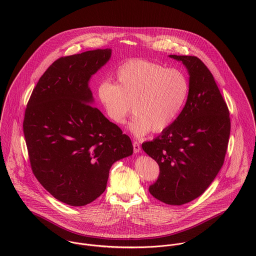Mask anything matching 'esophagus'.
<instances>
[{
  "instance_id": "esophagus-1",
  "label": "esophagus",
  "mask_w": 256,
  "mask_h": 256,
  "mask_svg": "<svg viewBox=\"0 0 256 256\" xmlns=\"http://www.w3.org/2000/svg\"><path fill=\"white\" fill-rule=\"evenodd\" d=\"M133 148H134V152H135V154L139 152L141 150V145H140V143L137 142V141H134V142H133Z\"/></svg>"
}]
</instances>
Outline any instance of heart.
<instances>
[{"label": "heart", "instance_id": "b5f03b06", "mask_svg": "<svg viewBox=\"0 0 256 256\" xmlns=\"http://www.w3.org/2000/svg\"><path fill=\"white\" fill-rule=\"evenodd\" d=\"M117 84L100 80L96 94L108 117L123 124L133 110L130 130L136 136L148 131L160 133L178 118L186 100L189 84L185 74L174 68L145 60L131 59L115 71Z\"/></svg>", "mask_w": 256, "mask_h": 256}]
</instances>
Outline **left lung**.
I'll return each instance as SVG.
<instances>
[{"label": "left lung", "instance_id": "left-lung-1", "mask_svg": "<svg viewBox=\"0 0 256 256\" xmlns=\"http://www.w3.org/2000/svg\"><path fill=\"white\" fill-rule=\"evenodd\" d=\"M189 74V92L182 111L166 130L143 150L160 166L150 193L168 205H182L199 197L224 164L230 119L219 88L206 65L195 56L170 55Z\"/></svg>", "mask_w": 256, "mask_h": 256}]
</instances>
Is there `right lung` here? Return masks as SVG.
<instances>
[{"mask_svg":"<svg viewBox=\"0 0 256 256\" xmlns=\"http://www.w3.org/2000/svg\"><path fill=\"white\" fill-rule=\"evenodd\" d=\"M111 56L96 49L61 57L32 90L24 119L30 166L57 200L84 206L106 188L111 166L133 154L131 139L96 108L88 80Z\"/></svg>","mask_w":256,"mask_h":256,"instance_id":"right-lung-1","label":"right lung"}]
</instances>
